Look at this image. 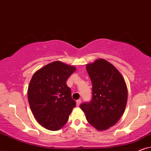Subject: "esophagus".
<instances>
[{
    "instance_id": "esophagus-1",
    "label": "esophagus",
    "mask_w": 151,
    "mask_h": 151,
    "mask_svg": "<svg viewBox=\"0 0 151 151\" xmlns=\"http://www.w3.org/2000/svg\"><path fill=\"white\" fill-rule=\"evenodd\" d=\"M81 103V99H79L78 100L76 101V105H77V106H79V105H80Z\"/></svg>"
}]
</instances>
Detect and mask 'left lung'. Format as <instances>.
Returning <instances> with one entry per match:
<instances>
[{
  "instance_id": "1",
  "label": "left lung",
  "mask_w": 151,
  "mask_h": 151,
  "mask_svg": "<svg viewBox=\"0 0 151 151\" xmlns=\"http://www.w3.org/2000/svg\"><path fill=\"white\" fill-rule=\"evenodd\" d=\"M92 82V99L80 107L87 121L99 131L115 124L124 113L128 92L123 77L104 59H97L86 66Z\"/></svg>"
}]
</instances>
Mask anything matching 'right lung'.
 <instances>
[{
    "label": "right lung",
    "instance_id": "add662e5",
    "mask_svg": "<svg viewBox=\"0 0 151 151\" xmlns=\"http://www.w3.org/2000/svg\"><path fill=\"white\" fill-rule=\"evenodd\" d=\"M75 70L74 66L55 61L33 75L28 88V99L35 119L45 129H60L76 106L70 88L66 85Z\"/></svg>",
    "mask_w": 151,
    "mask_h": 151
}]
</instances>
